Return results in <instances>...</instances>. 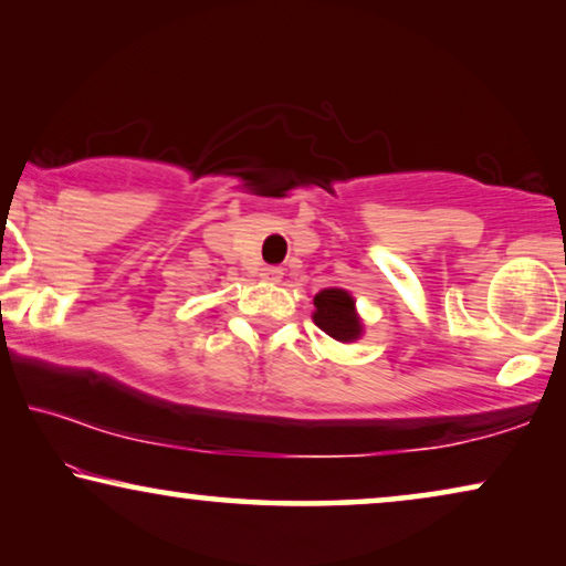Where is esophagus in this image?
I'll return each mask as SVG.
<instances>
[{"instance_id": "obj_1", "label": "esophagus", "mask_w": 566, "mask_h": 566, "mask_svg": "<svg viewBox=\"0 0 566 566\" xmlns=\"http://www.w3.org/2000/svg\"><path fill=\"white\" fill-rule=\"evenodd\" d=\"M260 277H262V281H268V283H281L283 270L275 268V265H265L260 270Z\"/></svg>"}]
</instances>
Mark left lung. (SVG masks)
I'll use <instances>...</instances> for the list:
<instances>
[{
	"instance_id": "obj_1",
	"label": "left lung",
	"mask_w": 566,
	"mask_h": 566,
	"mask_svg": "<svg viewBox=\"0 0 566 566\" xmlns=\"http://www.w3.org/2000/svg\"><path fill=\"white\" fill-rule=\"evenodd\" d=\"M312 319L324 335L337 343H355L366 332L358 308H355L353 293L345 289H322L316 293Z\"/></svg>"
}]
</instances>
